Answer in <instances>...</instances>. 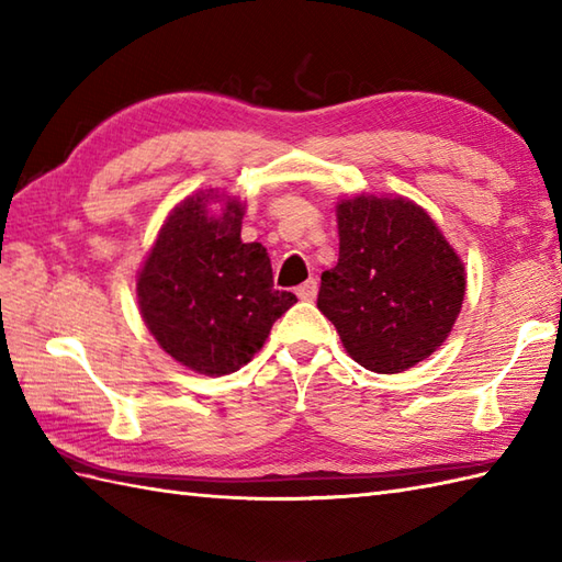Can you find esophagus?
<instances>
[{
  "mask_svg": "<svg viewBox=\"0 0 562 562\" xmlns=\"http://www.w3.org/2000/svg\"><path fill=\"white\" fill-rule=\"evenodd\" d=\"M316 292H318V282L314 278L306 280L304 284H300V288H296V296H300V300H304V302L316 300Z\"/></svg>",
  "mask_w": 562,
  "mask_h": 562,
  "instance_id": "34e87169",
  "label": "esophagus"
}]
</instances>
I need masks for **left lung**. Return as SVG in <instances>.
Wrapping results in <instances>:
<instances>
[{"instance_id": "1", "label": "left lung", "mask_w": 562, "mask_h": 562, "mask_svg": "<svg viewBox=\"0 0 562 562\" xmlns=\"http://www.w3.org/2000/svg\"><path fill=\"white\" fill-rule=\"evenodd\" d=\"M340 254L321 274L318 308L357 364L398 374L451 333L465 272L429 214L405 198L357 195L338 207Z\"/></svg>"}]
</instances>
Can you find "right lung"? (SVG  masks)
<instances>
[{
    "label": "right lung",
    "instance_id": "add662e5",
    "mask_svg": "<svg viewBox=\"0 0 562 562\" xmlns=\"http://www.w3.org/2000/svg\"><path fill=\"white\" fill-rule=\"evenodd\" d=\"M186 198L166 217L137 274V302L149 333L176 362L207 376L232 374L250 362L270 328L292 304L272 290L268 250L241 241L244 202L223 198V212Z\"/></svg>",
    "mask_w": 562,
    "mask_h": 562
}]
</instances>
